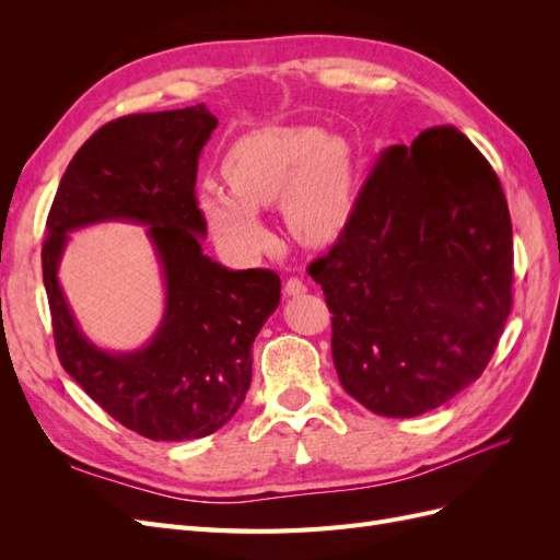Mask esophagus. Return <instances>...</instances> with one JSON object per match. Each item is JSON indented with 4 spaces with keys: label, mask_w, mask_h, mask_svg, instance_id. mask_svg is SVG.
Masks as SVG:
<instances>
[{
    "label": "esophagus",
    "mask_w": 560,
    "mask_h": 560,
    "mask_svg": "<svg viewBox=\"0 0 560 560\" xmlns=\"http://www.w3.org/2000/svg\"><path fill=\"white\" fill-rule=\"evenodd\" d=\"M284 294L287 296H301L306 294V284H303L299 278H290L284 282Z\"/></svg>",
    "instance_id": "esophagus-1"
}]
</instances>
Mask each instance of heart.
Returning <instances> with one entry per match:
<instances>
[{"label":"heart","instance_id":"b5f03b06","mask_svg":"<svg viewBox=\"0 0 560 560\" xmlns=\"http://www.w3.org/2000/svg\"><path fill=\"white\" fill-rule=\"evenodd\" d=\"M224 177L231 191L206 184L196 202L210 231L233 252L254 254L268 245L259 210L280 198L284 222L303 245H329L348 224L354 163L341 135L315 126L254 130L229 149Z\"/></svg>","mask_w":560,"mask_h":560}]
</instances>
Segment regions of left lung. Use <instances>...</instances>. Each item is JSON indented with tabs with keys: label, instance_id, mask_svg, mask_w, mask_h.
Here are the masks:
<instances>
[{
	"label": "left lung",
	"instance_id": "left-lung-1",
	"mask_svg": "<svg viewBox=\"0 0 560 560\" xmlns=\"http://www.w3.org/2000/svg\"><path fill=\"white\" fill-rule=\"evenodd\" d=\"M346 393L413 418L481 376L512 311L510 208L460 130L387 147L327 257L311 264Z\"/></svg>",
	"mask_w": 560,
	"mask_h": 560
}]
</instances>
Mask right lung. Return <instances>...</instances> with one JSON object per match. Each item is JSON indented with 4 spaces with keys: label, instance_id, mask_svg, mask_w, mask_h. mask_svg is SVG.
<instances>
[{
    "label": "right lung",
    "instance_id": "right-lung-1",
    "mask_svg": "<svg viewBox=\"0 0 560 560\" xmlns=\"http://www.w3.org/2000/svg\"><path fill=\"white\" fill-rule=\"evenodd\" d=\"M217 118L206 105L130 114L86 140L58 184L42 247L58 358L86 395L154 442L224 428L252 383V343L280 303L273 270H231L202 252L206 219L196 171ZM148 226L164 278V315L135 351H107L82 334L57 270L69 233L93 223Z\"/></svg>",
    "mask_w": 560,
    "mask_h": 560
}]
</instances>
